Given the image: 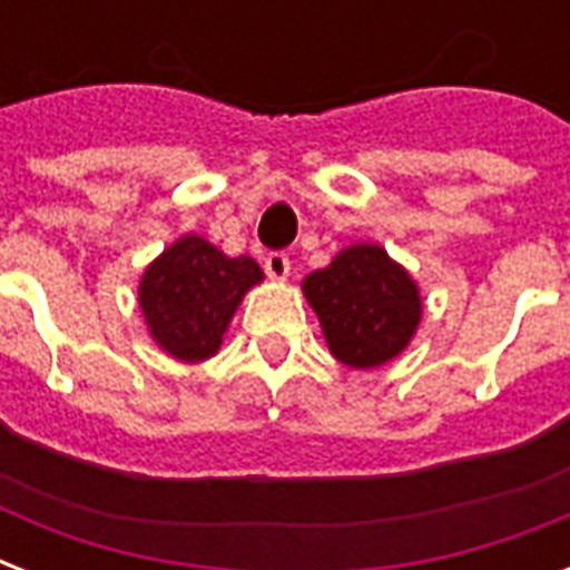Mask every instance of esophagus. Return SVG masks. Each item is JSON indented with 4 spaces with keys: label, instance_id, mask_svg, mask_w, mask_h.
<instances>
[{
    "label": "esophagus",
    "instance_id": "34e87169",
    "mask_svg": "<svg viewBox=\"0 0 570 570\" xmlns=\"http://www.w3.org/2000/svg\"><path fill=\"white\" fill-rule=\"evenodd\" d=\"M263 268H266V275L272 281H284L289 275V257H286L284 250H272L266 259H263Z\"/></svg>",
    "mask_w": 570,
    "mask_h": 570
}]
</instances>
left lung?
I'll return each instance as SVG.
<instances>
[{"label": "left lung", "mask_w": 570, "mask_h": 570, "mask_svg": "<svg viewBox=\"0 0 570 570\" xmlns=\"http://www.w3.org/2000/svg\"><path fill=\"white\" fill-rule=\"evenodd\" d=\"M331 352L355 370L387 364L420 322V293L379 245H352L304 281Z\"/></svg>", "instance_id": "8db88e82"}]
</instances>
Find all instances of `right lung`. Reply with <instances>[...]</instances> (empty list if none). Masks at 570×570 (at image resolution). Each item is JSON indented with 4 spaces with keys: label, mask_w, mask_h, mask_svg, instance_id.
I'll list each match as a JSON object with an SVG mask.
<instances>
[{
    "label": "right lung",
    "mask_w": 570,
    "mask_h": 570,
    "mask_svg": "<svg viewBox=\"0 0 570 570\" xmlns=\"http://www.w3.org/2000/svg\"><path fill=\"white\" fill-rule=\"evenodd\" d=\"M259 281L250 257H227L200 236H183L147 268L138 302L156 343L195 364L218 352L242 295Z\"/></svg>",
    "instance_id": "right-lung-1"
}]
</instances>
